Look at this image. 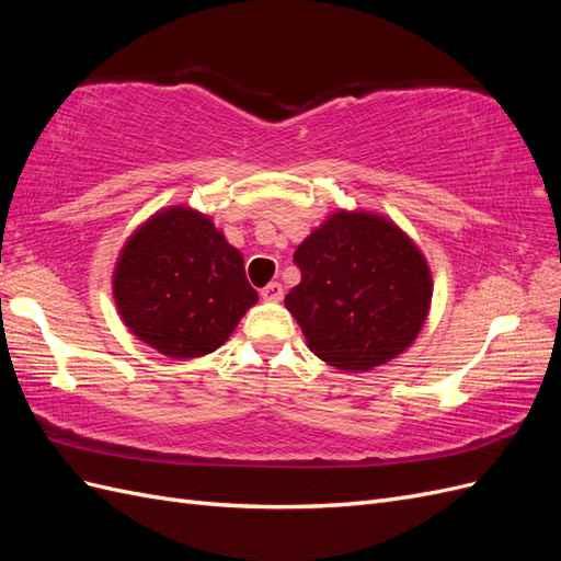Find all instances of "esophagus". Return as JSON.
<instances>
[{"mask_svg": "<svg viewBox=\"0 0 561 561\" xmlns=\"http://www.w3.org/2000/svg\"><path fill=\"white\" fill-rule=\"evenodd\" d=\"M262 299L280 301L283 299V285L280 283H268L266 287H262Z\"/></svg>", "mask_w": 561, "mask_h": 561, "instance_id": "1", "label": "esophagus"}]
</instances>
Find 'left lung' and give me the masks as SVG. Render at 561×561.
<instances>
[{"label":"left lung","instance_id":"obj_1","mask_svg":"<svg viewBox=\"0 0 561 561\" xmlns=\"http://www.w3.org/2000/svg\"><path fill=\"white\" fill-rule=\"evenodd\" d=\"M285 307L320 360L367 371L410 346L433 297L419 248L386 217L339 210L295 252Z\"/></svg>","mask_w":561,"mask_h":561}]
</instances>
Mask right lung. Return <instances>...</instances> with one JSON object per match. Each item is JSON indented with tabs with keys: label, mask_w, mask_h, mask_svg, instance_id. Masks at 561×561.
<instances>
[{
	"label": "right lung",
	"mask_w": 561,
	"mask_h": 561,
	"mask_svg": "<svg viewBox=\"0 0 561 561\" xmlns=\"http://www.w3.org/2000/svg\"><path fill=\"white\" fill-rule=\"evenodd\" d=\"M114 301L135 336L182 360L222 346L257 293L222 231L175 206L130 236L114 271Z\"/></svg>",
	"instance_id": "1"
}]
</instances>
